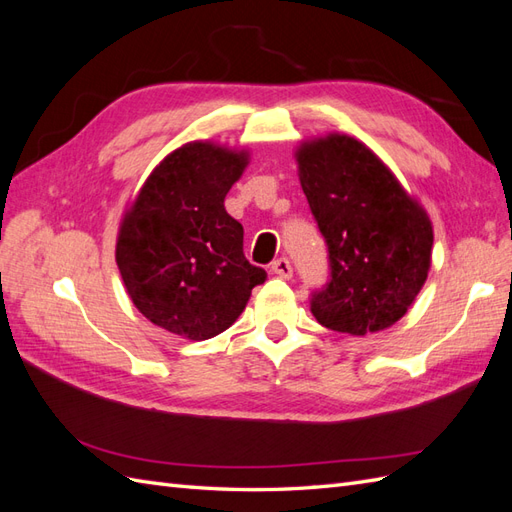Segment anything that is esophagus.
Masks as SVG:
<instances>
[{
  "mask_svg": "<svg viewBox=\"0 0 512 512\" xmlns=\"http://www.w3.org/2000/svg\"><path fill=\"white\" fill-rule=\"evenodd\" d=\"M271 271L277 275V277H284V280H290L292 277V265L288 258H277L271 262Z\"/></svg>",
  "mask_w": 512,
  "mask_h": 512,
  "instance_id": "esophagus-1",
  "label": "esophagus"
}]
</instances>
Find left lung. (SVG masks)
<instances>
[{
    "label": "left lung",
    "mask_w": 512,
    "mask_h": 512,
    "mask_svg": "<svg viewBox=\"0 0 512 512\" xmlns=\"http://www.w3.org/2000/svg\"><path fill=\"white\" fill-rule=\"evenodd\" d=\"M297 160L329 254V282L312 292L309 309L337 333L391 327L427 280L433 245L427 213L356 138H318L297 151Z\"/></svg>",
    "instance_id": "left-lung-1"
}]
</instances>
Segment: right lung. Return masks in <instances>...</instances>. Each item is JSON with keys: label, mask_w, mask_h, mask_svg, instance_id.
<instances>
[{"label": "right lung", "mask_w": 512, "mask_h": 512, "mask_svg": "<svg viewBox=\"0 0 512 512\" xmlns=\"http://www.w3.org/2000/svg\"><path fill=\"white\" fill-rule=\"evenodd\" d=\"M245 153L188 143L153 170L123 218L117 267L132 303L158 327L209 339L239 318L267 280L243 254V226L224 198Z\"/></svg>", "instance_id": "right-lung-1"}]
</instances>
